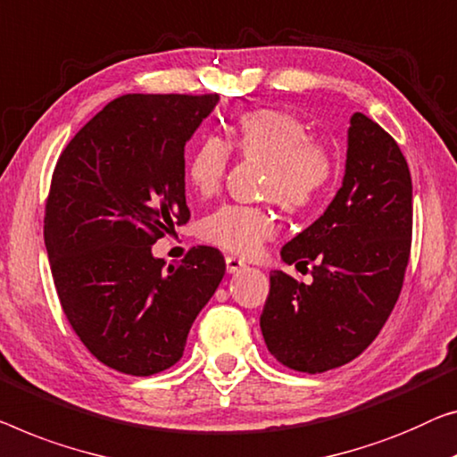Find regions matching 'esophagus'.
<instances>
[{
	"label": "esophagus",
	"mask_w": 457,
	"mask_h": 457,
	"mask_svg": "<svg viewBox=\"0 0 457 457\" xmlns=\"http://www.w3.org/2000/svg\"><path fill=\"white\" fill-rule=\"evenodd\" d=\"M244 267H246V262L240 261V258H236V256L226 258V269H228L229 275H234V272H240Z\"/></svg>",
	"instance_id": "34e87169"
}]
</instances>
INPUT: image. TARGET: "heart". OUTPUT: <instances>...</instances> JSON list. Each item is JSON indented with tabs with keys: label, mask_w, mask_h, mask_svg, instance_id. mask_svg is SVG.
Masks as SVG:
<instances>
[{
	"label": "heart",
	"mask_w": 457,
	"mask_h": 457,
	"mask_svg": "<svg viewBox=\"0 0 457 457\" xmlns=\"http://www.w3.org/2000/svg\"><path fill=\"white\" fill-rule=\"evenodd\" d=\"M228 149L242 158L269 163L262 195L287 211H302L322 196L332 176V155L312 141L308 127L281 111H252L231 127L226 143L203 137L187 162L190 188L211 195L228 168ZM203 240L237 256H256L277 234V220L267 207L223 205L201 223Z\"/></svg>",
	"instance_id": "heart-1"
}]
</instances>
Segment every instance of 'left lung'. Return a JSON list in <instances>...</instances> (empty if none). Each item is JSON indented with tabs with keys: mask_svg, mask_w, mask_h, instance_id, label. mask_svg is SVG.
Segmentation results:
<instances>
[{
	"mask_svg": "<svg viewBox=\"0 0 457 457\" xmlns=\"http://www.w3.org/2000/svg\"><path fill=\"white\" fill-rule=\"evenodd\" d=\"M412 237V180L398 143L355 112L343 187L318 220L287 242L283 262L312 267L310 285L270 272L261 330L270 355L322 373L361 355L392 314Z\"/></svg>",
	"mask_w": 457,
	"mask_h": 457,
	"instance_id": "obj_1",
	"label": "left lung"
}]
</instances>
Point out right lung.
Wrapping results in <instances>:
<instances>
[{"mask_svg":"<svg viewBox=\"0 0 457 457\" xmlns=\"http://www.w3.org/2000/svg\"><path fill=\"white\" fill-rule=\"evenodd\" d=\"M217 102L127 94L86 122L54 166L45 246L61 308L87 351L127 376H154L182 357L226 275L211 246L168 269L152 252L188 221L185 145Z\"/></svg>","mask_w":457,"mask_h":457,"instance_id":"1","label":"right lung"}]
</instances>
